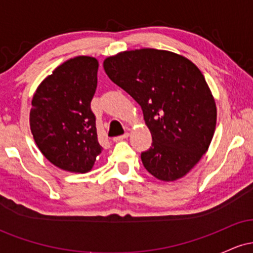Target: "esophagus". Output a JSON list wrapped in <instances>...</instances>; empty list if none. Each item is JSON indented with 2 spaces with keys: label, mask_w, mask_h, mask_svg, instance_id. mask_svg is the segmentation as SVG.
<instances>
[{
  "label": "esophagus",
  "mask_w": 253,
  "mask_h": 253,
  "mask_svg": "<svg viewBox=\"0 0 253 253\" xmlns=\"http://www.w3.org/2000/svg\"><path fill=\"white\" fill-rule=\"evenodd\" d=\"M129 136V133H125L123 135H119V136H115L113 140L114 141H121V140H125V139H127Z\"/></svg>",
  "instance_id": "1"
}]
</instances>
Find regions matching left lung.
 I'll list each match as a JSON object with an SVG mask.
<instances>
[{
    "instance_id": "1",
    "label": "left lung",
    "mask_w": 253,
    "mask_h": 253,
    "mask_svg": "<svg viewBox=\"0 0 253 253\" xmlns=\"http://www.w3.org/2000/svg\"><path fill=\"white\" fill-rule=\"evenodd\" d=\"M103 68L117 85L140 104L152 135L141 161L157 179L182 178L208 151L216 106L200 69L181 54L156 48L124 51Z\"/></svg>"
}]
</instances>
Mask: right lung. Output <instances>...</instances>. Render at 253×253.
<instances>
[{
    "label": "right lung",
    "mask_w": 253,
    "mask_h": 253,
    "mask_svg": "<svg viewBox=\"0 0 253 253\" xmlns=\"http://www.w3.org/2000/svg\"><path fill=\"white\" fill-rule=\"evenodd\" d=\"M97 70L96 58H70L39 84L32 100L30 126L38 149L69 172H89L102 152L90 109Z\"/></svg>",
    "instance_id": "1"
}]
</instances>
